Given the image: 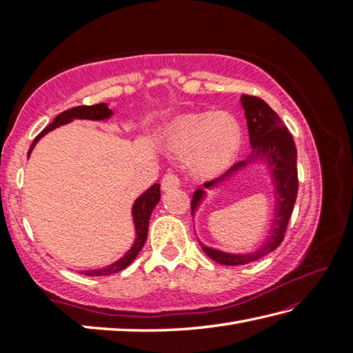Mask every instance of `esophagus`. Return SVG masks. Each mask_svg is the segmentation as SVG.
<instances>
[{
  "label": "esophagus",
  "mask_w": 353,
  "mask_h": 353,
  "mask_svg": "<svg viewBox=\"0 0 353 353\" xmlns=\"http://www.w3.org/2000/svg\"><path fill=\"white\" fill-rule=\"evenodd\" d=\"M181 186V179H179L177 174L174 172H167V174L163 176L162 179V190L163 191H171V190H176Z\"/></svg>",
  "instance_id": "34e87169"
}]
</instances>
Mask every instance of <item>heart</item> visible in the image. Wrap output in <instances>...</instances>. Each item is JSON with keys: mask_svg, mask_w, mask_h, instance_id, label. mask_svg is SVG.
<instances>
[{"mask_svg": "<svg viewBox=\"0 0 353 353\" xmlns=\"http://www.w3.org/2000/svg\"><path fill=\"white\" fill-rule=\"evenodd\" d=\"M167 141L172 154L190 156V165L196 174L212 177L235 159L241 144V130L228 114L201 112L183 115L172 123Z\"/></svg>", "mask_w": 353, "mask_h": 353, "instance_id": "obj_1", "label": "heart"}]
</instances>
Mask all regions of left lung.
<instances>
[{
    "instance_id": "1",
    "label": "left lung",
    "mask_w": 353,
    "mask_h": 353,
    "mask_svg": "<svg viewBox=\"0 0 353 353\" xmlns=\"http://www.w3.org/2000/svg\"><path fill=\"white\" fill-rule=\"evenodd\" d=\"M241 104L247 118V129L252 144V152L244 161H239L224 172L219 179L205 183V188H211L219 182L228 179L235 171L241 170L256 159H265L273 171V181L276 183L277 206L273 220L272 235L267 238L265 244L253 253L247 254H232L220 250L211 249L201 244V249L212 261L223 265H244L249 262L264 258L265 254L273 252L283 241L285 232L290 221L292 208L296 203L299 181H297V150L291 133L282 119L268 104L253 95H243ZM205 197L203 190L194 192L191 200V211L196 212L200 201Z\"/></svg>"
}]
</instances>
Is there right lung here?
Wrapping results in <instances>:
<instances>
[{"label":"right lung","instance_id":"add662e5","mask_svg":"<svg viewBox=\"0 0 353 353\" xmlns=\"http://www.w3.org/2000/svg\"><path fill=\"white\" fill-rule=\"evenodd\" d=\"M110 115H112V110L108 108L106 103L94 104V106H77V108H72L70 110H65V112H62V114H59L54 118V121L45 127V129L39 134H37L33 141L32 147H30V150H28L27 156H30V152H32L33 147L36 145V142L39 141L45 133L51 132L52 129H56V127H59V125L70 123L76 118H79V119H106ZM159 200H161V186H159V183H154L152 188H148L141 197L137 199V201H134L133 221H134V228H137V239H134L132 249L127 252L121 259L114 262V264L109 267H104L100 270H86V272H81V273H83L85 276H108L112 273L121 272V270H124L125 267H129L145 244L147 234H148L150 215H152L154 206L159 203Z\"/></svg>","mask_w":353,"mask_h":353}]
</instances>
